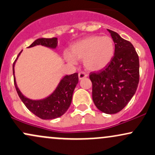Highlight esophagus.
I'll list each match as a JSON object with an SVG mask.
<instances>
[{
  "label": "esophagus",
  "instance_id": "1",
  "mask_svg": "<svg viewBox=\"0 0 155 155\" xmlns=\"http://www.w3.org/2000/svg\"><path fill=\"white\" fill-rule=\"evenodd\" d=\"M86 77H87V74H85L84 72H79V74H78V78H79L80 80L83 79V78H85Z\"/></svg>",
  "mask_w": 155,
  "mask_h": 155
}]
</instances>
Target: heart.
Returning a JSON list of instances; mask_svg holds the SVG:
<instances>
[{
  "label": "heart",
  "mask_w": 155,
  "mask_h": 155,
  "mask_svg": "<svg viewBox=\"0 0 155 155\" xmlns=\"http://www.w3.org/2000/svg\"><path fill=\"white\" fill-rule=\"evenodd\" d=\"M114 43L109 36L91 35L80 40L71 46L70 52L64 53V58L70 63L83 59L87 70L97 71L104 68L114 54Z\"/></svg>",
  "instance_id": "heart-1"
}]
</instances>
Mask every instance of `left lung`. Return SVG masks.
I'll return each instance as SVG.
<instances>
[{
	"label": "left lung",
	"mask_w": 155,
	"mask_h": 155,
	"mask_svg": "<svg viewBox=\"0 0 155 155\" xmlns=\"http://www.w3.org/2000/svg\"><path fill=\"white\" fill-rule=\"evenodd\" d=\"M114 43V55L104 68L91 72L92 98L96 107L106 114L123 110L134 96L139 82V59L130 42L108 30Z\"/></svg>",
	"instance_id": "obj_1"
}]
</instances>
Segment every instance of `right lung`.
Masks as SVG:
<instances>
[{
	"label": "right lung",
	"instance_id": "1",
	"mask_svg": "<svg viewBox=\"0 0 155 155\" xmlns=\"http://www.w3.org/2000/svg\"><path fill=\"white\" fill-rule=\"evenodd\" d=\"M57 38H38L28 48L41 45L48 48H55L57 46ZM21 52L18 54L17 58L13 64L14 85L19 98L31 112L41 119L51 120L61 117L67 112L72 102V94L78 83V74L75 72L70 75L64 76L61 80L57 88L53 92V94L44 99L32 100L27 99L22 95L19 89L18 88L14 76V65Z\"/></svg>",
	"mask_w": 155,
	"mask_h": 155
}]
</instances>
